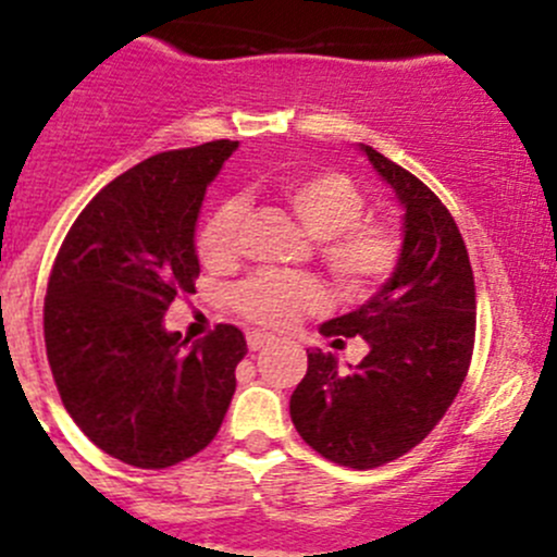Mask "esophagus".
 Returning a JSON list of instances; mask_svg holds the SVG:
<instances>
[{
  "instance_id": "esophagus-1",
  "label": "esophagus",
  "mask_w": 557,
  "mask_h": 557,
  "mask_svg": "<svg viewBox=\"0 0 557 557\" xmlns=\"http://www.w3.org/2000/svg\"><path fill=\"white\" fill-rule=\"evenodd\" d=\"M272 343V334H267V332H250L247 334V348L250 350H261L263 345H269Z\"/></svg>"
}]
</instances>
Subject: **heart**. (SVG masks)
Instances as JSON below:
<instances>
[{
    "label": "heart",
    "instance_id": "1",
    "mask_svg": "<svg viewBox=\"0 0 557 557\" xmlns=\"http://www.w3.org/2000/svg\"><path fill=\"white\" fill-rule=\"evenodd\" d=\"M305 231L315 236L318 256L339 290L361 296L375 290L394 272L403 239L394 225L364 220L367 198L354 180L337 171L296 176L280 185ZM242 203L225 201L209 214L198 234V256L207 267L225 269L239 252ZM323 285L310 274L258 272L234 290L242 318L267 329H285L323 307Z\"/></svg>",
    "mask_w": 557,
    "mask_h": 557
}]
</instances>
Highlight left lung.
Listing matches in <instances>:
<instances>
[{
    "mask_svg": "<svg viewBox=\"0 0 557 557\" xmlns=\"http://www.w3.org/2000/svg\"><path fill=\"white\" fill-rule=\"evenodd\" d=\"M359 149L403 207V250L364 305L321 326L332 345L361 337L370 354L345 372L334 354L307 350L290 422L321 457L367 471L422 444L455 403L473 354L476 288L441 198L372 147Z\"/></svg>",
    "mask_w": 557,
    "mask_h": 557,
    "instance_id": "left-lung-1",
    "label": "left lung"
}]
</instances>
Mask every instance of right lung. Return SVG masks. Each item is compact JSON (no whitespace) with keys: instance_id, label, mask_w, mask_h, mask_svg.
Listing matches in <instances>:
<instances>
[{"instance_id":"obj_1","label":"right lung","mask_w":557,"mask_h":557,"mask_svg":"<svg viewBox=\"0 0 557 557\" xmlns=\"http://www.w3.org/2000/svg\"><path fill=\"white\" fill-rule=\"evenodd\" d=\"M236 141L154 154L102 187L64 236L42 332L59 397L106 455L169 468L212 444L236 392L245 334L182 339L163 323L201 272L203 196Z\"/></svg>"}]
</instances>
